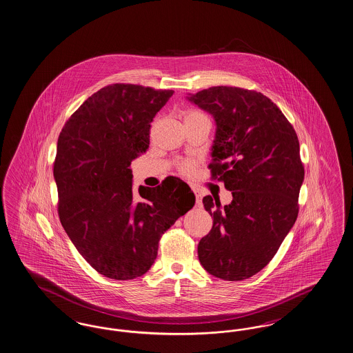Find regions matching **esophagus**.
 <instances>
[{
	"label": "esophagus",
	"mask_w": 353,
	"mask_h": 353,
	"mask_svg": "<svg viewBox=\"0 0 353 353\" xmlns=\"http://www.w3.org/2000/svg\"><path fill=\"white\" fill-rule=\"evenodd\" d=\"M194 192V194H196V202H197V205H201V202H202V199H201V193L198 192V190H193Z\"/></svg>",
	"instance_id": "esophagus-1"
}]
</instances>
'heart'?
I'll list each match as a JSON object with an SVG mask.
<instances>
[{"label": "heart", "instance_id": "heart-1", "mask_svg": "<svg viewBox=\"0 0 353 353\" xmlns=\"http://www.w3.org/2000/svg\"><path fill=\"white\" fill-rule=\"evenodd\" d=\"M201 114L202 113L196 112V110H189V112H186V114H185V118H192V117L201 115ZM180 170H181V173L185 174V176L192 174L193 170H194V163H193V161H185V163H183V164L180 165Z\"/></svg>", "mask_w": 353, "mask_h": 353}]
</instances>
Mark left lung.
Returning a JSON list of instances; mask_svg holds the SVG:
<instances>
[{"mask_svg":"<svg viewBox=\"0 0 353 353\" xmlns=\"http://www.w3.org/2000/svg\"><path fill=\"white\" fill-rule=\"evenodd\" d=\"M216 122L209 164L212 180L225 183L232 202L202 199L212 231L198 244L210 274L241 281L267 267L298 216L305 168L292 123L256 90L212 86L189 97Z\"/></svg>","mask_w":353,"mask_h":353,"instance_id":"left-lung-1","label":"left lung"}]
</instances>
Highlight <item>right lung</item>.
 I'll return each mask as SVG.
<instances>
[{
    "instance_id": "right-lung-1",
    "label": "right lung",
    "mask_w": 353,
    "mask_h": 353,
    "mask_svg": "<svg viewBox=\"0 0 353 353\" xmlns=\"http://www.w3.org/2000/svg\"><path fill=\"white\" fill-rule=\"evenodd\" d=\"M135 84L99 89L63 127L54 161L57 214L72 243L105 277L132 280L155 261L159 240L196 202L168 177L132 190L131 161L150 147L151 122L173 96Z\"/></svg>"
}]
</instances>
